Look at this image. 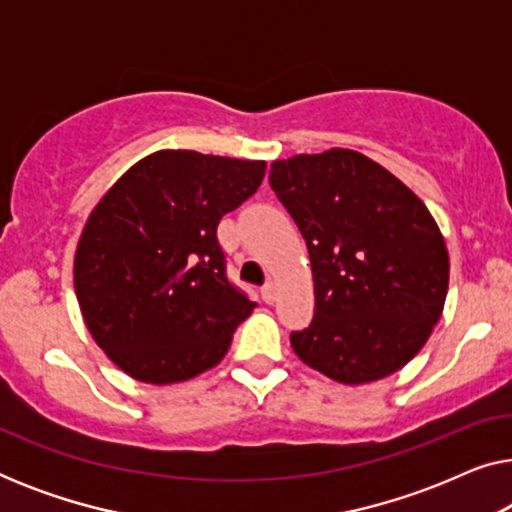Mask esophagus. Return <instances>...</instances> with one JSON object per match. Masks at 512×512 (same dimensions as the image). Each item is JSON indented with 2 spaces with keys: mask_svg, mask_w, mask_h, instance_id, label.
<instances>
[{
  "mask_svg": "<svg viewBox=\"0 0 512 512\" xmlns=\"http://www.w3.org/2000/svg\"><path fill=\"white\" fill-rule=\"evenodd\" d=\"M261 296H263V300H265V303H275V300H277V284L275 282H272V279H270V282L268 284H265L263 286V289H261Z\"/></svg>",
  "mask_w": 512,
  "mask_h": 512,
  "instance_id": "esophagus-1",
  "label": "esophagus"
}]
</instances>
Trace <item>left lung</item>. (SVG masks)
Masks as SVG:
<instances>
[{
  "mask_svg": "<svg viewBox=\"0 0 512 512\" xmlns=\"http://www.w3.org/2000/svg\"><path fill=\"white\" fill-rule=\"evenodd\" d=\"M270 186L310 251L314 317L293 352L328 380L368 384L426 345L445 307L450 254L429 207L352 149L275 160Z\"/></svg>",
  "mask_w": 512,
  "mask_h": 512,
  "instance_id": "1",
  "label": "left lung"
}]
</instances>
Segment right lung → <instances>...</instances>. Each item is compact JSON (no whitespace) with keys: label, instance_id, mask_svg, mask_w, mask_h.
I'll use <instances>...</instances> for the list:
<instances>
[{"label":"right lung","instance_id":"right-lung-1","mask_svg":"<svg viewBox=\"0 0 512 512\" xmlns=\"http://www.w3.org/2000/svg\"><path fill=\"white\" fill-rule=\"evenodd\" d=\"M265 160L163 149L102 195L74 254L97 347L132 380L179 384L219 366L256 303L226 277L221 216L251 198Z\"/></svg>","mask_w":512,"mask_h":512}]
</instances>
